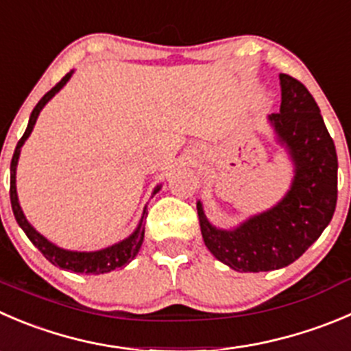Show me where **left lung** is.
<instances>
[{
  "instance_id": "8db88e82",
  "label": "left lung",
  "mask_w": 351,
  "mask_h": 351,
  "mask_svg": "<svg viewBox=\"0 0 351 351\" xmlns=\"http://www.w3.org/2000/svg\"><path fill=\"white\" fill-rule=\"evenodd\" d=\"M281 108L267 117L295 168L287 195L234 230H219L197 202L200 231L210 254L241 273L290 266L326 230L338 199V156L317 103L302 82L280 73Z\"/></svg>"
}]
</instances>
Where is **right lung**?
I'll use <instances>...</instances> for the list:
<instances>
[{
	"mask_svg": "<svg viewBox=\"0 0 351 351\" xmlns=\"http://www.w3.org/2000/svg\"><path fill=\"white\" fill-rule=\"evenodd\" d=\"M71 73H73V71H70V73L64 75V77L61 78L56 85H54L49 93L44 94L43 99L36 104L32 114H30L25 134L22 135V138H20L19 144H16L15 152H13V158H12V165H10V200H12L13 216H15L19 226L25 231L27 238H29V240L32 241L37 248H39L40 254H43L44 257L51 262V264L61 267V269L73 271V273L104 274V273H111V271L118 269V267H123L125 264H128L130 261H134L135 255L138 254V250H141V247H142V241H144V231H145L144 217H145V214H147L145 213V209H144V214H142L141 223H138V226L135 228V231L128 238H125V240L111 245V247L103 248V250L75 252V250H64V248L51 243V241L47 240V238H44L40 233H37V231L34 230L32 224L27 221L25 214H23L22 207H20V204H19V195H16V165H19L20 149H22V145L25 144V141L29 138V135L32 134L34 125H36L40 110L46 106L47 101H51V97H53L54 94L60 93V90L63 89V85L70 80ZM159 189H161L159 185L156 186L154 192H152V195H154Z\"/></svg>",
	"mask_w": 351,
	"mask_h": 351,
	"instance_id": "1",
	"label": "right lung"
}]
</instances>
